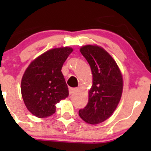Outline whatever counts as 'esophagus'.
<instances>
[{
  "mask_svg": "<svg viewBox=\"0 0 151 151\" xmlns=\"http://www.w3.org/2000/svg\"><path fill=\"white\" fill-rule=\"evenodd\" d=\"M76 91V88H69V95L73 94L74 93H75Z\"/></svg>",
  "mask_w": 151,
  "mask_h": 151,
  "instance_id": "obj_1",
  "label": "esophagus"
}]
</instances>
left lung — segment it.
Segmentation results:
<instances>
[{
  "instance_id": "1",
  "label": "left lung",
  "mask_w": 151,
  "mask_h": 151,
  "mask_svg": "<svg viewBox=\"0 0 151 151\" xmlns=\"http://www.w3.org/2000/svg\"><path fill=\"white\" fill-rule=\"evenodd\" d=\"M80 51L90 65L93 84L88 104L79 111V115L86 123L98 124L112 115L120 101L122 74L115 60L102 47L87 45Z\"/></svg>"
}]
</instances>
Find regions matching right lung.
<instances>
[{
	"instance_id": "1",
	"label": "right lung",
	"mask_w": 151,
	"mask_h": 151,
	"mask_svg": "<svg viewBox=\"0 0 151 151\" xmlns=\"http://www.w3.org/2000/svg\"><path fill=\"white\" fill-rule=\"evenodd\" d=\"M73 51L69 47L51 49L33 60L26 69L20 89L27 109L34 116H51L55 104L69 96L61 69Z\"/></svg>"
}]
</instances>
